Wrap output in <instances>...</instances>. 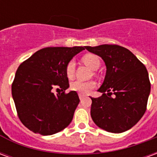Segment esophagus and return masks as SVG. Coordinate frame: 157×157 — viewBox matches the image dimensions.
Here are the masks:
<instances>
[{
    "label": "esophagus",
    "instance_id": "obj_1",
    "mask_svg": "<svg viewBox=\"0 0 157 157\" xmlns=\"http://www.w3.org/2000/svg\"><path fill=\"white\" fill-rule=\"evenodd\" d=\"M85 97H86V96L83 95V94H81V93L79 94V98H80V99H81V100H82V99L84 98Z\"/></svg>",
    "mask_w": 157,
    "mask_h": 157
}]
</instances>
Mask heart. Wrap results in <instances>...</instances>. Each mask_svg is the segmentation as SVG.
I'll return each mask as SVG.
<instances>
[{
  "mask_svg": "<svg viewBox=\"0 0 157 157\" xmlns=\"http://www.w3.org/2000/svg\"><path fill=\"white\" fill-rule=\"evenodd\" d=\"M82 62L86 65L88 67L96 71L99 68L100 64H101V60L98 55H94V54H86L85 55L82 59ZM75 64L73 60L68 62V64L65 67V73L68 78H72L74 75H75ZM96 86V83L93 81H88V82H82V81H79L76 80L75 82L71 83L70 88L72 91L77 92L81 94H87L92 91V89H94Z\"/></svg>",
  "mask_w": 157,
  "mask_h": 157,
  "instance_id": "1",
  "label": "heart"
}]
</instances>
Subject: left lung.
<instances>
[{
    "instance_id": "1",
    "label": "left lung",
    "mask_w": 157,
    "mask_h": 157,
    "mask_svg": "<svg viewBox=\"0 0 157 157\" xmlns=\"http://www.w3.org/2000/svg\"><path fill=\"white\" fill-rule=\"evenodd\" d=\"M86 48L100 56L107 68L103 83L98 89L102 95L91 98L92 120L108 132L128 130L146 110L151 92L147 70L132 52L119 45L86 46Z\"/></svg>"
}]
</instances>
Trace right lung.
<instances>
[{
	"label": "right lung",
	"instance_id": "1",
	"mask_svg": "<svg viewBox=\"0 0 157 157\" xmlns=\"http://www.w3.org/2000/svg\"><path fill=\"white\" fill-rule=\"evenodd\" d=\"M86 46L48 47L35 52L19 65L12 85V94L19 119L35 134L51 135L71 122L80 99L69 87L65 67ZM61 88L55 95L52 91Z\"/></svg>",
	"mask_w": 157,
	"mask_h": 157
}]
</instances>
